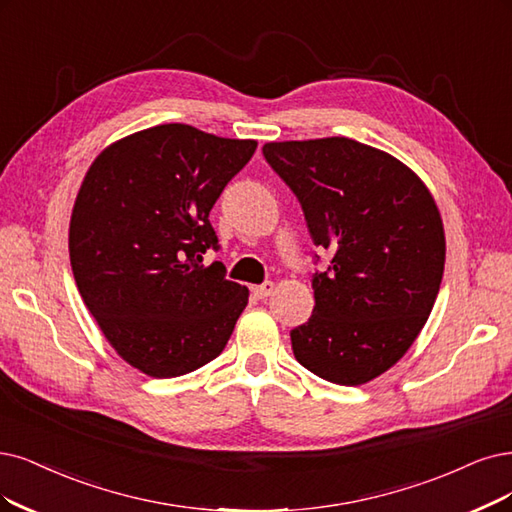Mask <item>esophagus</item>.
<instances>
[{"mask_svg": "<svg viewBox=\"0 0 512 512\" xmlns=\"http://www.w3.org/2000/svg\"><path fill=\"white\" fill-rule=\"evenodd\" d=\"M272 291H274V282H263V285H257V287H253V293L259 297V299H266V297H270L272 295Z\"/></svg>", "mask_w": 512, "mask_h": 512, "instance_id": "esophagus-1", "label": "esophagus"}]
</instances>
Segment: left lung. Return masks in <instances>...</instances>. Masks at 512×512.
<instances>
[{
  "label": "left lung",
  "instance_id": "obj_1",
  "mask_svg": "<svg viewBox=\"0 0 512 512\" xmlns=\"http://www.w3.org/2000/svg\"><path fill=\"white\" fill-rule=\"evenodd\" d=\"M297 196L316 246L333 251L312 278L314 312L291 331L314 375L361 386L411 348L445 268L441 213L424 181L382 149L348 137L263 145Z\"/></svg>",
  "mask_w": 512,
  "mask_h": 512
}]
</instances>
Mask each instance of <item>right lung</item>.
Instances as JSON below:
<instances>
[{"instance_id":"add662e5","label":"right lung","mask_w":512,"mask_h":512,"mask_svg":"<svg viewBox=\"0 0 512 512\" xmlns=\"http://www.w3.org/2000/svg\"><path fill=\"white\" fill-rule=\"evenodd\" d=\"M257 149L187 124H160L105 147L69 223L75 285L111 348L151 377L217 358L249 289L227 280L208 213Z\"/></svg>"}]
</instances>
